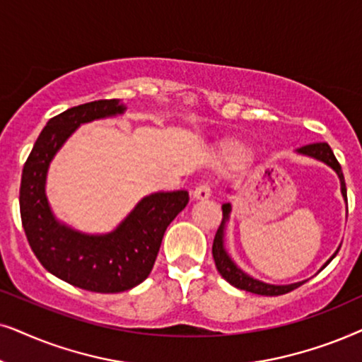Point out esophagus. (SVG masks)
<instances>
[{"label": "esophagus", "instance_id": "esophagus-1", "mask_svg": "<svg viewBox=\"0 0 362 362\" xmlns=\"http://www.w3.org/2000/svg\"><path fill=\"white\" fill-rule=\"evenodd\" d=\"M210 195H211V185L209 184V182H202V184L195 187L194 199L206 200V199H210Z\"/></svg>", "mask_w": 362, "mask_h": 362}]
</instances>
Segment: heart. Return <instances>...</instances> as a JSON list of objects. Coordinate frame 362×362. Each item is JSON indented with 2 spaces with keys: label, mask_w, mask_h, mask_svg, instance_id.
<instances>
[{
  "label": "heart",
  "mask_w": 362,
  "mask_h": 362,
  "mask_svg": "<svg viewBox=\"0 0 362 362\" xmlns=\"http://www.w3.org/2000/svg\"><path fill=\"white\" fill-rule=\"evenodd\" d=\"M223 156L230 160H242V158L247 157V151L238 144H228V146L223 147Z\"/></svg>",
  "instance_id": "obj_1"
}]
</instances>
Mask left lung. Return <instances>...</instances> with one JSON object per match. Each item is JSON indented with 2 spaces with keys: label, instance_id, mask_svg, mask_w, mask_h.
Wrapping results in <instances>:
<instances>
[{
  "label": "left lung",
  "instance_id": "obj_1",
  "mask_svg": "<svg viewBox=\"0 0 362 362\" xmlns=\"http://www.w3.org/2000/svg\"><path fill=\"white\" fill-rule=\"evenodd\" d=\"M300 152L306 153V156L320 158V160L326 162L327 165L334 168V170L338 172L339 178H341V190H343L344 199L348 200V192H346V182H344L343 170H341V163L338 162V158L334 157V152L331 151V147L327 146L326 142H316V144H310V146L301 147ZM221 209H223V220H221V225L218 226V230H216V233H215L211 253H214L216 269H218V273L226 279V281L230 283V285H233L235 288H240V290L255 293V295L279 296V295H286V293L296 290V288H300L303 283H305V281H301V283H295V285H288V286L267 285V283H262V281H258V279H253L252 276H248V274H245L242 269H238L237 264L231 262L230 257L226 255L225 248H223V225H225V220L228 218L230 204H225L223 206H221ZM336 253H338V252H336ZM336 253L332 255V258L336 257ZM331 259H329V262H331ZM329 262H327V263H329ZM326 264H325V267H326ZM325 267H322V268H325Z\"/></svg>",
  "mask_w": 362,
  "mask_h": 362
}]
</instances>
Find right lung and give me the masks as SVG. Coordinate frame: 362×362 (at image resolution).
Instances as JSON below:
<instances>
[{"instance_id": "add662e5", "label": "right lung", "mask_w": 362, "mask_h": 362, "mask_svg": "<svg viewBox=\"0 0 362 362\" xmlns=\"http://www.w3.org/2000/svg\"><path fill=\"white\" fill-rule=\"evenodd\" d=\"M120 99H100L54 115L24 162L19 211L28 243L40 263L72 286L94 293H120L151 274L170 221L185 209V190L144 199L112 233L89 237L57 223L45 195L47 165L77 125L124 112Z\"/></svg>"}]
</instances>
